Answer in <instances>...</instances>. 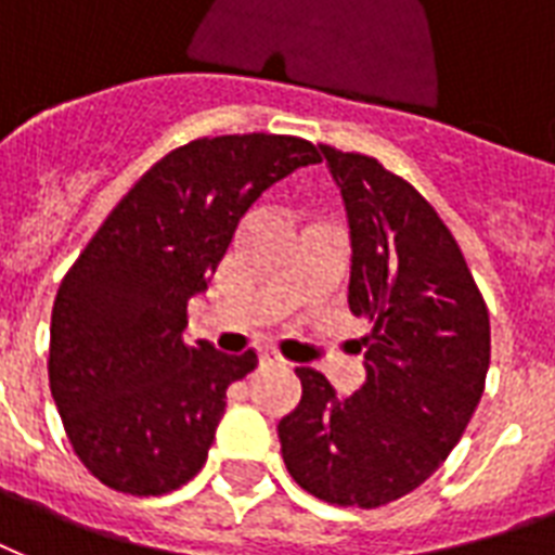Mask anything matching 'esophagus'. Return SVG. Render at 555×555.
<instances>
[{
    "instance_id": "34e87169",
    "label": "esophagus",
    "mask_w": 555,
    "mask_h": 555,
    "mask_svg": "<svg viewBox=\"0 0 555 555\" xmlns=\"http://www.w3.org/2000/svg\"><path fill=\"white\" fill-rule=\"evenodd\" d=\"M260 362H262V365H286V362H283L281 357H278V353L272 351V348H262V351H260Z\"/></svg>"
}]
</instances>
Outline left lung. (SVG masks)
Wrapping results in <instances>:
<instances>
[{"mask_svg":"<svg viewBox=\"0 0 555 555\" xmlns=\"http://www.w3.org/2000/svg\"><path fill=\"white\" fill-rule=\"evenodd\" d=\"M351 228L348 304L369 324L365 383L339 398L295 369L301 403L278 424L286 470L336 506L374 509L448 460L486 389L489 310L424 195L369 154L319 145Z\"/></svg>","mask_w":555,"mask_h":555,"instance_id":"left-lung-1","label":"left lung"}]
</instances>
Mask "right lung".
<instances>
[{
    "label": "right lung",
    "mask_w": 555,
    "mask_h": 555,
    "mask_svg": "<svg viewBox=\"0 0 555 555\" xmlns=\"http://www.w3.org/2000/svg\"><path fill=\"white\" fill-rule=\"evenodd\" d=\"M322 154L301 137H202L157 160L116 204L52 307L49 389L78 460L107 489L152 498L207 462L233 380L257 353L186 345L236 224L272 183Z\"/></svg>",
    "instance_id": "add662e5"
}]
</instances>
